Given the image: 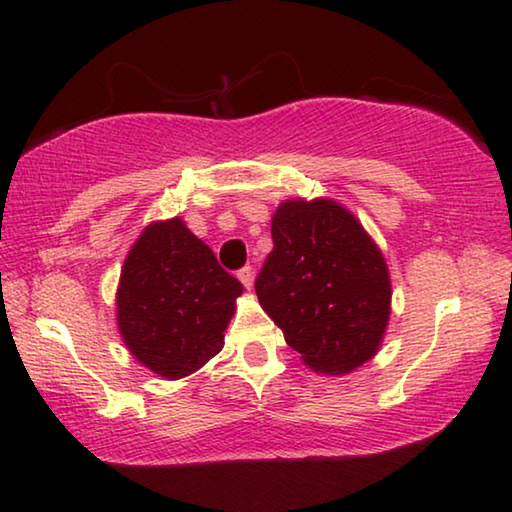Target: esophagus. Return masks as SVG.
I'll return each instance as SVG.
<instances>
[{
  "instance_id": "1",
  "label": "esophagus",
  "mask_w": 512,
  "mask_h": 512,
  "mask_svg": "<svg viewBox=\"0 0 512 512\" xmlns=\"http://www.w3.org/2000/svg\"><path fill=\"white\" fill-rule=\"evenodd\" d=\"M237 277H239L241 284H244L246 289L253 287V268H250V266L239 268V271H237Z\"/></svg>"
}]
</instances>
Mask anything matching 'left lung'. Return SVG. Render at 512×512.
Listing matches in <instances>:
<instances>
[{
  "label": "left lung",
  "instance_id": "obj_1",
  "mask_svg": "<svg viewBox=\"0 0 512 512\" xmlns=\"http://www.w3.org/2000/svg\"><path fill=\"white\" fill-rule=\"evenodd\" d=\"M255 280L259 305L309 368L341 375L377 352L391 309L379 248L334 201H287Z\"/></svg>",
  "mask_w": 512,
  "mask_h": 512
}]
</instances>
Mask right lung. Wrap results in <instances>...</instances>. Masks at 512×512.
<instances>
[{"mask_svg":"<svg viewBox=\"0 0 512 512\" xmlns=\"http://www.w3.org/2000/svg\"><path fill=\"white\" fill-rule=\"evenodd\" d=\"M241 282L180 219L153 223L126 257L117 323L133 357L164 379H180L223 348Z\"/></svg>","mask_w":512,"mask_h":512,"instance_id":"add662e5","label":"right lung"}]
</instances>
